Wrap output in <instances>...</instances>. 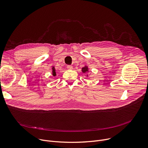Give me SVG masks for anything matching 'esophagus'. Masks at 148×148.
<instances>
[{"label":"esophagus","mask_w":148,"mask_h":148,"mask_svg":"<svg viewBox=\"0 0 148 148\" xmlns=\"http://www.w3.org/2000/svg\"><path fill=\"white\" fill-rule=\"evenodd\" d=\"M67 69H69V70H72L73 69V66H70V65H69V66H67Z\"/></svg>","instance_id":"esophagus-1"}]
</instances>
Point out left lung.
Here are the masks:
<instances>
[{"label":"left lung","mask_w":148,"mask_h":148,"mask_svg":"<svg viewBox=\"0 0 148 148\" xmlns=\"http://www.w3.org/2000/svg\"><path fill=\"white\" fill-rule=\"evenodd\" d=\"M87 71H88V67H84L82 69V72L83 73H86Z\"/></svg>","instance_id":"8db88e82"}]
</instances>
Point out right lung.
<instances>
[{"label": "right lung", "mask_w": 148, "mask_h": 148, "mask_svg": "<svg viewBox=\"0 0 148 148\" xmlns=\"http://www.w3.org/2000/svg\"><path fill=\"white\" fill-rule=\"evenodd\" d=\"M53 76H56V71H55V69H54V67L53 68Z\"/></svg>", "instance_id": "obj_1"}]
</instances>
